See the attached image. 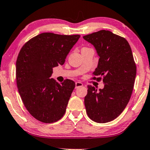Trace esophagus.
<instances>
[{
	"label": "esophagus",
	"instance_id": "esophagus-1",
	"mask_svg": "<svg viewBox=\"0 0 150 150\" xmlns=\"http://www.w3.org/2000/svg\"><path fill=\"white\" fill-rule=\"evenodd\" d=\"M75 86H76V88H80V87L83 86V83L81 82H76Z\"/></svg>",
	"mask_w": 150,
	"mask_h": 150
}]
</instances>
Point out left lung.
I'll return each mask as SVG.
<instances>
[{"label":"left lung","instance_id":"left-lung-1","mask_svg":"<svg viewBox=\"0 0 150 150\" xmlns=\"http://www.w3.org/2000/svg\"><path fill=\"white\" fill-rule=\"evenodd\" d=\"M83 38L97 51L99 59L93 74L103 76L104 83L99 91L88 86L84 99L87 114L95 122H108L125 110L134 89L136 66L132 49L125 38L109 30H99Z\"/></svg>","mask_w":150,"mask_h":150}]
</instances>
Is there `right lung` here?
<instances>
[{
    "label": "right lung",
    "instance_id": "add662e5",
    "mask_svg": "<svg viewBox=\"0 0 150 150\" xmlns=\"http://www.w3.org/2000/svg\"><path fill=\"white\" fill-rule=\"evenodd\" d=\"M79 38V35L44 33L20 50L16 62L18 90L28 111L39 121L53 123L65 113L75 83L66 79L58 83L51 76L53 68L64 63Z\"/></svg>",
    "mask_w": 150,
    "mask_h": 150
}]
</instances>
